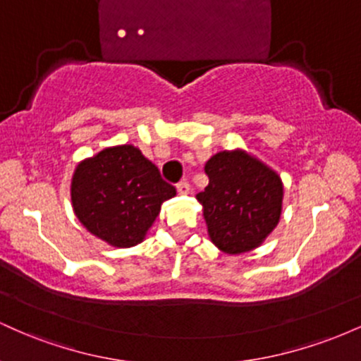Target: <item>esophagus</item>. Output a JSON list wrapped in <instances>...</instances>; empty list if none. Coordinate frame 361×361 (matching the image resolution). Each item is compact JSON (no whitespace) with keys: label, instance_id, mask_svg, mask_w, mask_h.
I'll use <instances>...</instances> for the list:
<instances>
[{"label":"esophagus","instance_id":"34e87169","mask_svg":"<svg viewBox=\"0 0 361 361\" xmlns=\"http://www.w3.org/2000/svg\"><path fill=\"white\" fill-rule=\"evenodd\" d=\"M176 190H178V193H181V195H186L190 192V185H188V181L186 180H183V181H180V183L176 185Z\"/></svg>","mask_w":361,"mask_h":361}]
</instances>
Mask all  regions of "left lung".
Returning <instances> with one entry per match:
<instances>
[{"label": "left lung", "instance_id": "left-lung-1", "mask_svg": "<svg viewBox=\"0 0 361 361\" xmlns=\"http://www.w3.org/2000/svg\"><path fill=\"white\" fill-rule=\"evenodd\" d=\"M205 173L209 186L197 200L212 243L229 255L255 250L280 221V176L241 149L217 152L207 161Z\"/></svg>", "mask_w": 361, "mask_h": 361}]
</instances>
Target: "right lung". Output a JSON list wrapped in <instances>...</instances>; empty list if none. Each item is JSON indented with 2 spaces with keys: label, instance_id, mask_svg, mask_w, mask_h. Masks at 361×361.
<instances>
[{
  "label": "right lung",
  "instance_id": "1",
  "mask_svg": "<svg viewBox=\"0 0 361 361\" xmlns=\"http://www.w3.org/2000/svg\"><path fill=\"white\" fill-rule=\"evenodd\" d=\"M176 188L134 146L106 147L81 161L71 183L73 209L91 234L115 247L135 246Z\"/></svg>",
  "mask_w": 361,
  "mask_h": 361
}]
</instances>
